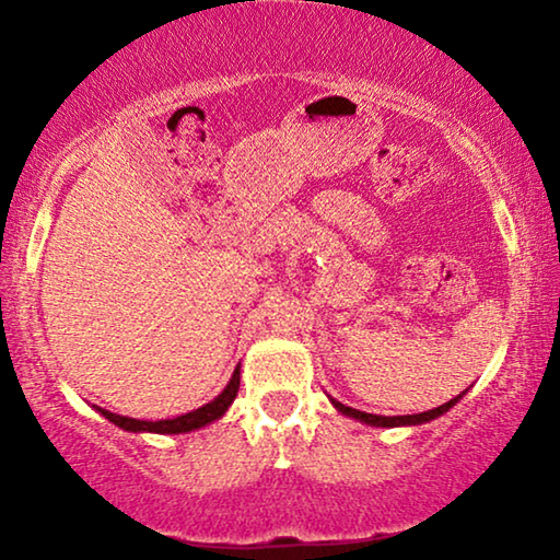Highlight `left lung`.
Here are the masks:
<instances>
[{"mask_svg":"<svg viewBox=\"0 0 560 560\" xmlns=\"http://www.w3.org/2000/svg\"><path fill=\"white\" fill-rule=\"evenodd\" d=\"M456 400H458V397H454V400H448V402L439 405V408H433V410L416 412V416H393V418H389V416H372V412H362V410L347 408V405H341V402H336V400H331V402L336 405V408H339V410L343 412V416L362 420V423L382 425V428H395V425H416V423H428V420L439 418V416H443V412H446V410L454 408Z\"/></svg>","mask_w":560,"mask_h":560,"instance_id":"8db88e82","label":"left lung"}]
</instances>
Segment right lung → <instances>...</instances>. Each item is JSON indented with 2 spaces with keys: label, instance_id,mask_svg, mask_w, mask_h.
<instances>
[{
  "label": "right lung",
  "instance_id": "add662e5",
  "mask_svg": "<svg viewBox=\"0 0 560 560\" xmlns=\"http://www.w3.org/2000/svg\"><path fill=\"white\" fill-rule=\"evenodd\" d=\"M236 393H240V366H236L232 380H229V385L224 387V393H221L217 400L206 402L203 408H198L194 412H186V416H178L173 420H135V418H125V416H117V412H109V410H102L98 408V412L106 420H112L114 425L125 428V431H132V433H186V431H194V428H201L206 423H211V420L221 418L226 412L229 405L234 402Z\"/></svg>",
  "mask_w": 560,
  "mask_h": 560
}]
</instances>
